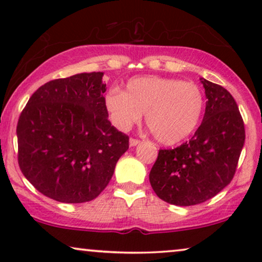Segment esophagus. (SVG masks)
<instances>
[{"label":"esophagus","mask_w":262,"mask_h":262,"mask_svg":"<svg viewBox=\"0 0 262 262\" xmlns=\"http://www.w3.org/2000/svg\"><path fill=\"white\" fill-rule=\"evenodd\" d=\"M139 143H141V141H139V139H137V138H130V145L131 146L137 145V144H139Z\"/></svg>","instance_id":"1"}]
</instances>
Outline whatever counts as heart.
I'll use <instances>...</instances> for the list:
<instances>
[{"mask_svg":"<svg viewBox=\"0 0 262 262\" xmlns=\"http://www.w3.org/2000/svg\"><path fill=\"white\" fill-rule=\"evenodd\" d=\"M204 103L202 89L195 83L160 76L132 78L125 92L113 89L105 99L117 127L126 130L145 113L146 126L163 144H177L195 130Z\"/></svg>","mask_w":262,"mask_h":262,"instance_id":"b5f03b06","label":"heart"}]
</instances>
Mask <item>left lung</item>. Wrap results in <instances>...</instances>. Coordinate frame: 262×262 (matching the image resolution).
Segmentation results:
<instances>
[{
    "label": "left lung",
    "instance_id": "8db88e82",
    "mask_svg": "<svg viewBox=\"0 0 262 262\" xmlns=\"http://www.w3.org/2000/svg\"><path fill=\"white\" fill-rule=\"evenodd\" d=\"M200 82L207 98L203 123L189 142L160 149L149 174L154 192L173 205H196L227 187L245 144V124L235 99L220 84Z\"/></svg>",
    "mask_w": 262,
    "mask_h": 262
}]
</instances>
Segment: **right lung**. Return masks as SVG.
<instances>
[{"label":"right lung","mask_w":262,"mask_h":262,"mask_svg":"<svg viewBox=\"0 0 262 262\" xmlns=\"http://www.w3.org/2000/svg\"><path fill=\"white\" fill-rule=\"evenodd\" d=\"M103 73L42 84L17 121V162L42 194L60 203L95 199L112 178L128 136L108 120Z\"/></svg>","instance_id":"1"}]
</instances>
